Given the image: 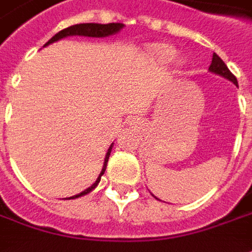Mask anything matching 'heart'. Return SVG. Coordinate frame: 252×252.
Instances as JSON below:
<instances>
[{
    "label": "heart",
    "mask_w": 252,
    "mask_h": 252,
    "mask_svg": "<svg viewBox=\"0 0 252 252\" xmlns=\"http://www.w3.org/2000/svg\"><path fill=\"white\" fill-rule=\"evenodd\" d=\"M149 54L152 55L155 58L156 61L161 62V63H168L174 59L176 51L175 48L169 44H165V42H156V44H152L149 45L148 48Z\"/></svg>",
    "instance_id": "b5f03b06"
}]
</instances>
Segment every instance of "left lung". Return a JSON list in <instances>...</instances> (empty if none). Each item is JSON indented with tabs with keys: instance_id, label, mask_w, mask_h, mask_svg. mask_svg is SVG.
<instances>
[{
	"instance_id": "obj_1",
	"label": "left lung",
	"mask_w": 252,
	"mask_h": 252,
	"mask_svg": "<svg viewBox=\"0 0 252 252\" xmlns=\"http://www.w3.org/2000/svg\"><path fill=\"white\" fill-rule=\"evenodd\" d=\"M208 70H210L211 73H214V74H218V76L223 77V78H226L229 81H232V83L237 87V78L230 73V70L227 68V66L225 64V62L222 61L217 54L212 55V62L211 64H210V67H208ZM153 196H155V194H153ZM157 200H158V198H157Z\"/></svg>"
}]
</instances>
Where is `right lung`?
Returning <instances> with one entry per match:
<instances>
[{
  "mask_svg": "<svg viewBox=\"0 0 252 252\" xmlns=\"http://www.w3.org/2000/svg\"><path fill=\"white\" fill-rule=\"evenodd\" d=\"M124 27L123 23H107V25H100V23H81V25H74V26H70L67 29H64V30H62V32H56L54 37L51 38V40L48 41L47 44L44 45V47H47L49 44H52V42H56V41L62 40V38H66V37H71V35H81V37H94V38H103V37H109V35H114V34H117V32L121 30ZM112 149H113V143L109 146L107 149V153H106V157H104V162H103V167H102V171H100V174L96 178V181L94 182V184L91 185L88 189H85L81 193H78L76 196H71V197H68L67 200H71V198H78L81 197V196H85V194H88L90 191H92L97 186V184L100 182V178L104 174V171H106V167H107V161H109V157H110V153H112Z\"/></svg>",
  "mask_w": 252,
  "mask_h": 252,
  "instance_id": "add662e5",
  "label": "right lung"
}]
</instances>
